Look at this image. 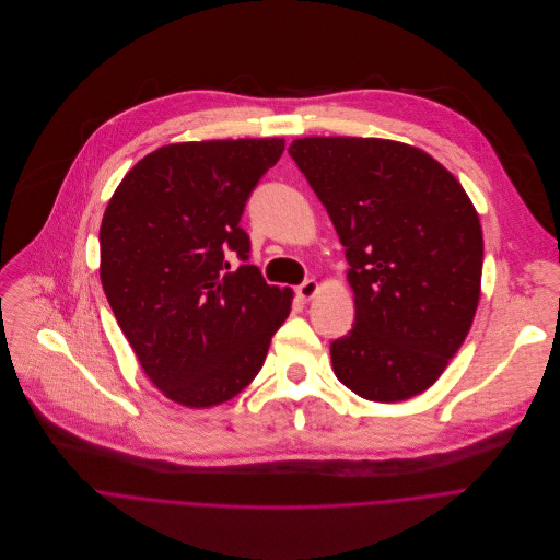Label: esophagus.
Returning a JSON list of instances; mask_svg holds the SVG:
<instances>
[{
    "label": "esophagus",
    "mask_w": 560,
    "mask_h": 560,
    "mask_svg": "<svg viewBox=\"0 0 560 560\" xmlns=\"http://www.w3.org/2000/svg\"><path fill=\"white\" fill-rule=\"evenodd\" d=\"M317 291H319V282L317 280H306V282H302L298 289H295V293H298V298L300 300H313L315 295H317Z\"/></svg>",
    "instance_id": "esophagus-1"
}]
</instances>
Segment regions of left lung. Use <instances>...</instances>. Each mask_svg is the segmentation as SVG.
Instances as JSON below:
<instances>
[{
    "label": "left lung",
    "mask_w": 560,
    "mask_h": 560,
    "mask_svg": "<svg viewBox=\"0 0 560 560\" xmlns=\"http://www.w3.org/2000/svg\"><path fill=\"white\" fill-rule=\"evenodd\" d=\"M289 154L347 247L355 324L330 345L355 395L395 404L428 390L472 326L483 269L479 213L428 152L364 137H304Z\"/></svg>",
    "instance_id": "obj_1"
}]
</instances>
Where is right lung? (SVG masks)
Instances as JSON below:
<instances>
[{
	"instance_id": "1",
	"label": "right lung",
	"mask_w": 560,
	"mask_h": 560,
	"mask_svg": "<svg viewBox=\"0 0 560 560\" xmlns=\"http://www.w3.org/2000/svg\"><path fill=\"white\" fill-rule=\"evenodd\" d=\"M284 139L163 145L112 194L98 230L105 298L143 373L172 401L211 408L236 397L265 364L293 291L247 260L245 202L278 163Z\"/></svg>"
}]
</instances>
